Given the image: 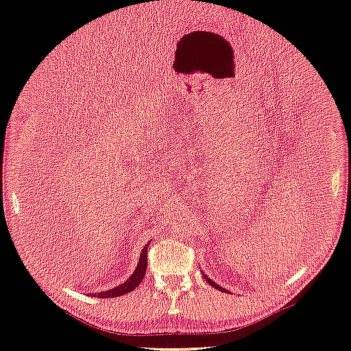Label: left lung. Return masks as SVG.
I'll return each mask as SVG.
<instances>
[{
    "instance_id": "1",
    "label": "left lung",
    "mask_w": 351,
    "mask_h": 351,
    "mask_svg": "<svg viewBox=\"0 0 351 351\" xmlns=\"http://www.w3.org/2000/svg\"><path fill=\"white\" fill-rule=\"evenodd\" d=\"M200 272H202V277H204V278L208 281V284H209V285L214 287V289H217V290H219V291H226V293H230L228 290H226V289H224V287H221V285H218L217 282L212 281V280L208 277V275H206L204 271H200Z\"/></svg>"
}]
</instances>
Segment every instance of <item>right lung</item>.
Returning a JSON list of instances; mask_svg holds the SVG:
<instances>
[{
  "mask_svg": "<svg viewBox=\"0 0 351 351\" xmlns=\"http://www.w3.org/2000/svg\"><path fill=\"white\" fill-rule=\"evenodd\" d=\"M151 241H147L141 253V258L139 262H137V267L133 271V274L130 275L129 278H127L123 284L114 287V289L110 290H105L101 293H89L90 297H99V299H112V297H120L124 295L127 293L133 291L137 285H139L145 277L146 274V267H147V246H149Z\"/></svg>",
  "mask_w": 351,
  "mask_h": 351,
  "instance_id": "obj_1",
  "label": "right lung"
}]
</instances>
